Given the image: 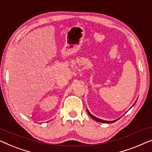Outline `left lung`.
<instances>
[{"instance_id": "1", "label": "left lung", "mask_w": 152, "mask_h": 152, "mask_svg": "<svg viewBox=\"0 0 152 152\" xmlns=\"http://www.w3.org/2000/svg\"><path fill=\"white\" fill-rule=\"evenodd\" d=\"M135 104V103H134ZM134 104L133 105H132V107L134 106ZM87 112H88V114H89V116H90L91 118H92L94 120H95L96 121H98V122H100V123H114V122H116V121H118V119H117V120H115V121H104V120H102V119H100V118H96V117H95L94 116H93L92 114H91L90 112H89L88 110H87Z\"/></svg>"}]
</instances>
